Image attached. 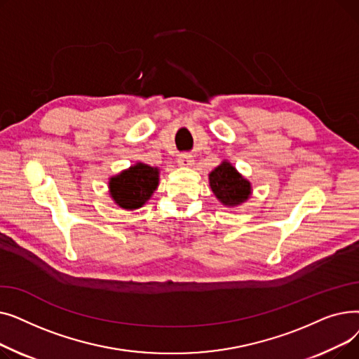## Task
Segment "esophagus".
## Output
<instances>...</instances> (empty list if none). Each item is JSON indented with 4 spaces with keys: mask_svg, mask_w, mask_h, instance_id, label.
Masks as SVG:
<instances>
[{
    "mask_svg": "<svg viewBox=\"0 0 359 359\" xmlns=\"http://www.w3.org/2000/svg\"><path fill=\"white\" fill-rule=\"evenodd\" d=\"M177 164H179V165H184V167L192 165V164H194V157H192V154H189V153L180 154V156L177 157Z\"/></svg>",
    "mask_w": 359,
    "mask_h": 359,
    "instance_id": "1",
    "label": "esophagus"
}]
</instances>
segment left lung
Wrapping results in <instances>:
<instances>
[{
	"label": "left lung",
	"mask_w": 359,
	"mask_h": 359,
	"mask_svg": "<svg viewBox=\"0 0 359 359\" xmlns=\"http://www.w3.org/2000/svg\"><path fill=\"white\" fill-rule=\"evenodd\" d=\"M210 186L214 195L227 206H237L248 201L252 192L250 183L227 161H222L210 173Z\"/></svg>",
	"instance_id": "8db88e82"
}]
</instances>
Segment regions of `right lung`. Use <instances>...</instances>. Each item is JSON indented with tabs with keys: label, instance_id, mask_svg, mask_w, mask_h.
<instances>
[{
	"label": "right lung",
	"instance_id": "right-lung-1",
	"mask_svg": "<svg viewBox=\"0 0 359 359\" xmlns=\"http://www.w3.org/2000/svg\"><path fill=\"white\" fill-rule=\"evenodd\" d=\"M158 186V168L138 163L109 182L110 195L125 210H137Z\"/></svg>",
	"mask_w": 359,
	"mask_h": 359
}]
</instances>
